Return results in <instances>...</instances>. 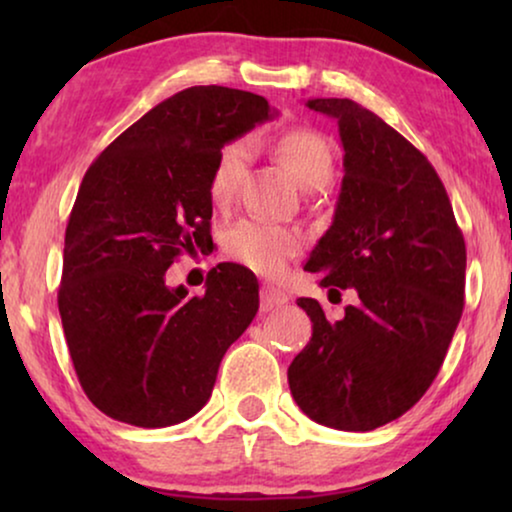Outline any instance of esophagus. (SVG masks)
I'll use <instances>...</instances> for the list:
<instances>
[{
	"instance_id": "1",
	"label": "esophagus",
	"mask_w": 512,
	"mask_h": 512,
	"mask_svg": "<svg viewBox=\"0 0 512 512\" xmlns=\"http://www.w3.org/2000/svg\"><path fill=\"white\" fill-rule=\"evenodd\" d=\"M286 303H289V296H286L282 289H277V286H270V284L261 286V310L263 312H272Z\"/></svg>"
}]
</instances>
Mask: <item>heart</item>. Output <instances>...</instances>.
<instances>
[{
	"instance_id": "1",
	"label": "heart",
	"mask_w": 512,
	"mask_h": 512,
	"mask_svg": "<svg viewBox=\"0 0 512 512\" xmlns=\"http://www.w3.org/2000/svg\"><path fill=\"white\" fill-rule=\"evenodd\" d=\"M270 149L289 167L303 188H310V191L321 188L333 177L331 144L317 130L298 125V128L279 132L272 139ZM247 156L249 151L244 142H228L216 153L212 174H209V198L214 205L223 207L233 200L244 167H247ZM223 247L233 261L247 265L261 275H275L291 256L303 249V235L296 228L247 219L228 230Z\"/></svg>"
}]
</instances>
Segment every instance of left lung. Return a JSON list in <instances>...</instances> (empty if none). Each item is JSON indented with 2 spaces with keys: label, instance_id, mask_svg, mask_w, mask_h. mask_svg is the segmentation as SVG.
<instances>
[{
  "label": "left lung",
  "instance_id": "left-lung-1",
  "mask_svg": "<svg viewBox=\"0 0 512 512\" xmlns=\"http://www.w3.org/2000/svg\"><path fill=\"white\" fill-rule=\"evenodd\" d=\"M307 107L338 121L345 177L307 272L356 303L331 321L298 298L312 338L289 366L298 408L317 424L373 431L426 394L464 312L466 244L443 181L401 132L352 100Z\"/></svg>",
  "mask_w": 512,
  "mask_h": 512
}]
</instances>
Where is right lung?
I'll return each mask as SVG.
<instances>
[{"instance_id": "1", "label": "right lung", "mask_w": 512, "mask_h": 512, "mask_svg": "<svg viewBox=\"0 0 512 512\" xmlns=\"http://www.w3.org/2000/svg\"><path fill=\"white\" fill-rule=\"evenodd\" d=\"M270 116L261 95L193 86L88 167L67 223L58 307L76 377L107 417L144 429L193 417L256 317L258 282L242 265H216L193 298L170 289L165 272L212 240L216 153Z\"/></svg>"}]
</instances>
